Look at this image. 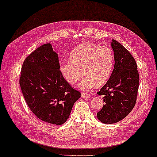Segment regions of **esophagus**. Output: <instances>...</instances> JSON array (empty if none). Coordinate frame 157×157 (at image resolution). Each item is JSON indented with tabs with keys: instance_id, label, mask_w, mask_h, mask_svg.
Returning <instances> with one entry per match:
<instances>
[{
	"instance_id": "esophagus-1",
	"label": "esophagus",
	"mask_w": 157,
	"mask_h": 157,
	"mask_svg": "<svg viewBox=\"0 0 157 157\" xmlns=\"http://www.w3.org/2000/svg\"><path fill=\"white\" fill-rule=\"evenodd\" d=\"M81 96H82V98H89L91 97V95H90V94H89V93H82Z\"/></svg>"
}]
</instances>
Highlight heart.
Returning <instances> with one entry per match:
<instances>
[{"instance_id": "b5f03b06", "label": "heart", "mask_w": 157, "mask_h": 157, "mask_svg": "<svg viewBox=\"0 0 157 157\" xmlns=\"http://www.w3.org/2000/svg\"><path fill=\"white\" fill-rule=\"evenodd\" d=\"M69 61L59 62V70L67 83L74 85L84 76L78 87L88 90L108 81L114 63L113 51L107 46L86 43L74 48L69 57Z\"/></svg>"}]
</instances>
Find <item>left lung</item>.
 I'll return each instance as SVG.
<instances>
[{"label":"left lung","mask_w":157,"mask_h":157,"mask_svg":"<svg viewBox=\"0 0 157 157\" xmlns=\"http://www.w3.org/2000/svg\"><path fill=\"white\" fill-rule=\"evenodd\" d=\"M114 67L109 80L98 93L105 102L97 113L100 122L115 124L124 119L133 109L139 87V74L136 60L116 40L111 43Z\"/></svg>","instance_id":"1"}]
</instances>
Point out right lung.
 I'll return each mask as SVG.
<instances>
[{"mask_svg": "<svg viewBox=\"0 0 157 157\" xmlns=\"http://www.w3.org/2000/svg\"><path fill=\"white\" fill-rule=\"evenodd\" d=\"M58 55L50 43L42 45L23 62L20 84L26 104L36 117L63 124L81 93L71 88L59 70Z\"/></svg>", "mask_w": 157, "mask_h": 157, "instance_id": "1", "label": "right lung"}]
</instances>
